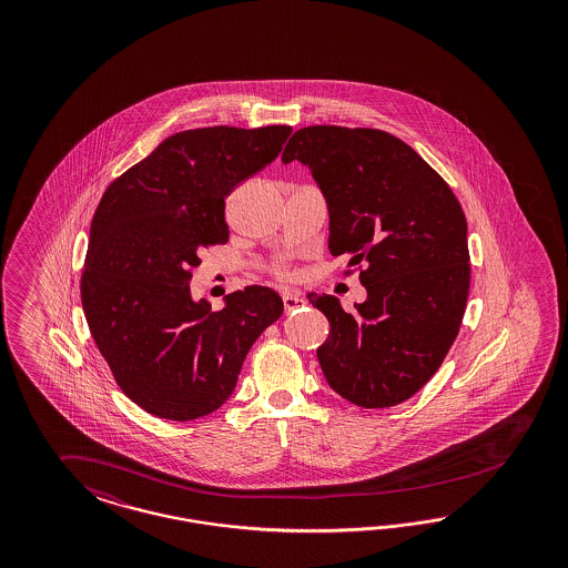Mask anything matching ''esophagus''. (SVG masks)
I'll return each instance as SVG.
<instances>
[{
    "instance_id": "esophagus-1",
    "label": "esophagus",
    "mask_w": 568,
    "mask_h": 568,
    "mask_svg": "<svg viewBox=\"0 0 568 568\" xmlns=\"http://www.w3.org/2000/svg\"><path fill=\"white\" fill-rule=\"evenodd\" d=\"M306 302H304V295L302 293H285L283 295V306H285V312L290 314L293 310L302 308Z\"/></svg>"
}]
</instances>
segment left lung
Instances as JSON below:
<instances>
[{
  "label": "left lung",
  "instance_id": "1",
  "mask_svg": "<svg viewBox=\"0 0 568 568\" xmlns=\"http://www.w3.org/2000/svg\"><path fill=\"white\" fill-rule=\"evenodd\" d=\"M281 160L304 164L323 191L331 254L366 264L354 312L308 293L331 327L316 349L325 378L362 408L402 404L435 375L465 316V212L410 145L377 129L304 126Z\"/></svg>",
  "mask_w": 568,
  "mask_h": 568
}]
</instances>
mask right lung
<instances>
[{
    "instance_id": "1",
    "label": "right lung",
    "mask_w": 568,
    "mask_h": 568,
    "mask_svg": "<svg viewBox=\"0 0 568 568\" xmlns=\"http://www.w3.org/2000/svg\"><path fill=\"white\" fill-rule=\"evenodd\" d=\"M292 126H207L164 139L103 193L91 221L81 302L122 392L145 413L193 420L231 397L260 333L283 312L252 285L214 312L193 300L204 245L226 243L224 200L266 169Z\"/></svg>"
}]
</instances>
